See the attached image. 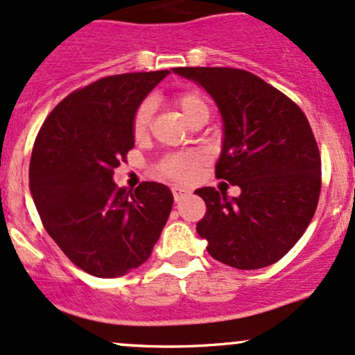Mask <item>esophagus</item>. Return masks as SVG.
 <instances>
[{
	"label": "esophagus",
	"mask_w": 355,
	"mask_h": 355,
	"mask_svg": "<svg viewBox=\"0 0 355 355\" xmlns=\"http://www.w3.org/2000/svg\"><path fill=\"white\" fill-rule=\"evenodd\" d=\"M171 192H173V198L175 200H182V198L184 197H187L190 193V190H187V189H184V187H173V189H171Z\"/></svg>",
	"instance_id": "1"
}]
</instances>
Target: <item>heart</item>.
<instances>
[{
    "instance_id": "heart-1",
    "label": "heart",
    "mask_w": 355,
    "mask_h": 355,
    "mask_svg": "<svg viewBox=\"0 0 355 355\" xmlns=\"http://www.w3.org/2000/svg\"><path fill=\"white\" fill-rule=\"evenodd\" d=\"M175 104L180 109L182 116L189 121H192L197 114L200 112H209L207 101L205 97L200 94L198 91H184L180 92L177 97H175ZM153 101L146 99L139 104L138 109L135 111L133 116V135L136 139L145 138L148 135V130H150L151 124V116H153ZM205 162V155L198 150H190L184 151V153L171 155V157H166L159 163V171H162L165 177L173 178V180L185 182L190 180V178L196 175V171L202 163Z\"/></svg>"
}]
</instances>
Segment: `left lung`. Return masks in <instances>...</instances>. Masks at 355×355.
<instances>
[{
    "mask_svg": "<svg viewBox=\"0 0 355 355\" xmlns=\"http://www.w3.org/2000/svg\"><path fill=\"white\" fill-rule=\"evenodd\" d=\"M205 89L224 128L217 178L239 197L197 189L207 214L197 232L214 259L259 270L298 243L320 196V153L309 119L291 99L254 73L227 67L173 69Z\"/></svg>",
    "mask_w": 355,
    "mask_h": 355,
    "instance_id": "left-lung-1",
    "label": "left lung"
}]
</instances>
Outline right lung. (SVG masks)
Wrapping results in <instances>:
<instances>
[{"label":"right lung","instance_id":"right-lung-1","mask_svg":"<svg viewBox=\"0 0 355 355\" xmlns=\"http://www.w3.org/2000/svg\"><path fill=\"white\" fill-rule=\"evenodd\" d=\"M170 73L104 77L57 104L35 139L30 193L45 231L76 266L118 278L150 258L173 205L166 185L112 180L135 146L133 116Z\"/></svg>","mask_w":355,"mask_h":355}]
</instances>
